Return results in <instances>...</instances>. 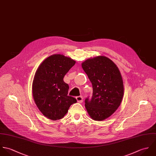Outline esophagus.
Returning <instances> with one entry per match:
<instances>
[{
	"label": "esophagus",
	"instance_id": "1",
	"mask_svg": "<svg viewBox=\"0 0 156 156\" xmlns=\"http://www.w3.org/2000/svg\"><path fill=\"white\" fill-rule=\"evenodd\" d=\"M76 99L78 102H80V103H81L83 101V98L82 96H78L76 97Z\"/></svg>",
	"mask_w": 156,
	"mask_h": 156
}]
</instances>
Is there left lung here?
Segmentation results:
<instances>
[{
  "label": "left lung",
  "instance_id": "left-lung-1",
  "mask_svg": "<svg viewBox=\"0 0 156 156\" xmlns=\"http://www.w3.org/2000/svg\"><path fill=\"white\" fill-rule=\"evenodd\" d=\"M82 67L92 84L91 98L85 99V106L91 118L103 121L119 107L124 95L120 71L108 58L98 56L82 63Z\"/></svg>",
  "mask_w": 156,
  "mask_h": 156
}]
</instances>
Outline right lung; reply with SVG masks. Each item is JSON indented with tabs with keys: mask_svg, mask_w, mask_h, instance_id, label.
<instances>
[{
	"mask_svg": "<svg viewBox=\"0 0 156 156\" xmlns=\"http://www.w3.org/2000/svg\"><path fill=\"white\" fill-rule=\"evenodd\" d=\"M75 62L60 54L52 55L38 67L33 81L34 101L42 114L49 119L62 118L76 99L67 95L69 85L63 78Z\"/></svg>",
	"mask_w": 156,
	"mask_h": 156,
	"instance_id": "obj_1",
	"label": "right lung"
}]
</instances>
